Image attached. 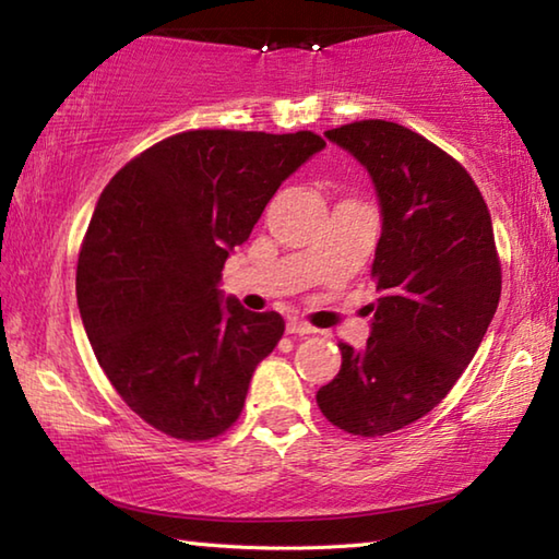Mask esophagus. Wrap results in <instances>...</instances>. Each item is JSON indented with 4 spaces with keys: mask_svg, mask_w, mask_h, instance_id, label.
<instances>
[{
    "mask_svg": "<svg viewBox=\"0 0 559 559\" xmlns=\"http://www.w3.org/2000/svg\"><path fill=\"white\" fill-rule=\"evenodd\" d=\"M286 333L288 335H313L316 328H310L308 323H302V320H288Z\"/></svg>",
    "mask_w": 559,
    "mask_h": 559,
    "instance_id": "esophagus-1",
    "label": "esophagus"
}]
</instances>
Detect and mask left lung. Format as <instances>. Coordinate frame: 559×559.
Instances as JSON below:
<instances>
[{
  "label": "left lung",
  "mask_w": 559,
  "mask_h": 559,
  "mask_svg": "<svg viewBox=\"0 0 559 559\" xmlns=\"http://www.w3.org/2000/svg\"><path fill=\"white\" fill-rule=\"evenodd\" d=\"M372 177L382 234L380 298L362 349L320 386V412L355 437H384L429 414L476 355L500 300L493 224L476 182L419 132L386 120L328 130Z\"/></svg>",
  "instance_id": "left-lung-1"
}]
</instances>
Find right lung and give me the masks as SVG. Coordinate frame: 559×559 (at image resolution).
Segmentation results:
<instances>
[{
	"label": "right lung",
	"instance_id": "obj_1",
	"mask_svg": "<svg viewBox=\"0 0 559 559\" xmlns=\"http://www.w3.org/2000/svg\"><path fill=\"white\" fill-rule=\"evenodd\" d=\"M323 147L308 130H189L130 159L103 189L75 298L103 372L150 427L206 441L239 419L253 370L286 325L224 298V261Z\"/></svg>",
	"mask_w": 559,
	"mask_h": 559
}]
</instances>
